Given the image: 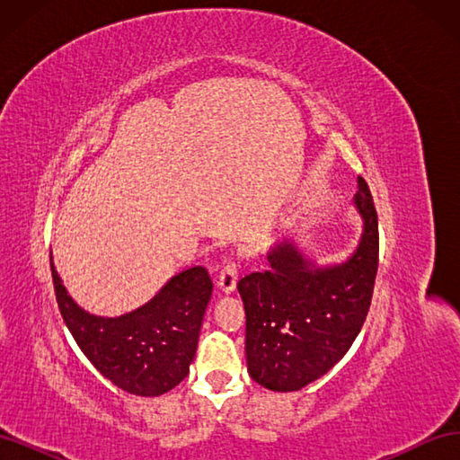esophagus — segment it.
Here are the masks:
<instances>
[{"instance_id": "1", "label": "esophagus", "mask_w": 460, "mask_h": 460, "mask_svg": "<svg viewBox=\"0 0 460 460\" xmlns=\"http://www.w3.org/2000/svg\"><path fill=\"white\" fill-rule=\"evenodd\" d=\"M238 272H240V264L235 261H228L225 262V267H222L220 274H218V280L217 286L225 291V294H230L235 288V282H238Z\"/></svg>"}]
</instances>
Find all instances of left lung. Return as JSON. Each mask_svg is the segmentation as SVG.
<instances>
[{
	"label": "left lung",
	"instance_id": "1",
	"mask_svg": "<svg viewBox=\"0 0 460 460\" xmlns=\"http://www.w3.org/2000/svg\"><path fill=\"white\" fill-rule=\"evenodd\" d=\"M355 205L365 230L353 257L316 269L294 243L269 253L270 267L238 282L245 307V357L252 378L272 392H297L349 351L363 328L378 272V215L358 176Z\"/></svg>",
	"mask_w": 460,
	"mask_h": 460
}]
</instances>
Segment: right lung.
Listing matches in <instances>:
<instances>
[{
	"label": "right lung",
	"instance_id": "right-lung-1",
	"mask_svg": "<svg viewBox=\"0 0 460 460\" xmlns=\"http://www.w3.org/2000/svg\"><path fill=\"white\" fill-rule=\"evenodd\" d=\"M51 264L61 316L90 363L124 392L157 397L182 382L198 349L213 282L203 267L172 276L144 307L117 318L80 309Z\"/></svg>",
	"mask_w": 460,
	"mask_h": 460
}]
</instances>
